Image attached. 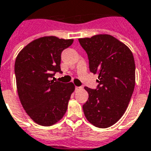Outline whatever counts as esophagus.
Segmentation results:
<instances>
[{
  "instance_id": "obj_1",
  "label": "esophagus",
  "mask_w": 151,
  "mask_h": 151,
  "mask_svg": "<svg viewBox=\"0 0 151 151\" xmlns=\"http://www.w3.org/2000/svg\"><path fill=\"white\" fill-rule=\"evenodd\" d=\"M75 89L76 90H81V89H82V87H81V86H76Z\"/></svg>"
}]
</instances>
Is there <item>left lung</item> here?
I'll return each instance as SVG.
<instances>
[{
  "label": "left lung",
  "instance_id": "8db88e82",
  "mask_svg": "<svg viewBox=\"0 0 151 151\" xmlns=\"http://www.w3.org/2000/svg\"><path fill=\"white\" fill-rule=\"evenodd\" d=\"M89 59L90 71L98 74V88L86 86L88 100L82 106L86 120L105 129L126 111L135 86V62L129 47L112 35L78 39Z\"/></svg>",
  "mask_w": 151,
  "mask_h": 151
}]
</instances>
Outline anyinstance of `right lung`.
<instances>
[{"instance_id":"add662e5","label":"right lung","mask_w":151,"mask_h":151,"mask_svg":"<svg viewBox=\"0 0 151 151\" xmlns=\"http://www.w3.org/2000/svg\"><path fill=\"white\" fill-rule=\"evenodd\" d=\"M73 42V39L43 36L28 43L16 57L18 97L28 116L40 125L55 124L67 111L75 86L51 78L56 72H61L60 54Z\"/></svg>"}]
</instances>
